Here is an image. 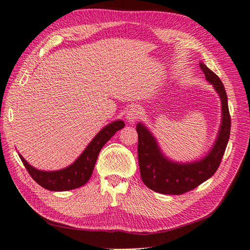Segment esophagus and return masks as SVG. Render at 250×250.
Segmentation results:
<instances>
[{"mask_svg": "<svg viewBox=\"0 0 250 250\" xmlns=\"http://www.w3.org/2000/svg\"><path fill=\"white\" fill-rule=\"evenodd\" d=\"M141 114H142V112H141V108L139 106H137V105L131 106L126 113V120L129 123H133V122H136L138 119H140Z\"/></svg>", "mask_w": 250, "mask_h": 250, "instance_id": "1", "label": "esophagus"}]
</instances>
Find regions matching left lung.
Wrapping results in <instances>:
<instances>
[{
	"label": "left lung",
	"mask_w": 250,
	"mask_h": 250,
	"mask_svg": "<svg viewBox=\"0 0 250 250\" xmlns=\"http://www.w3.org/2000/svg\"><path fill=\"white\" fill-rule=\"evenodd\" d=\"M205 79L210 83L221 100V124L217 138L209 151L195 161L177 162L167 158L158 140L143 123L137 124L138 157L141 177L144 184L163 194H182L194 189L211 178L220 166L230 134V114L225 87L219 77L204 63H200Z\"/></svg>",
	"instance_id": "8db88e82"
}]
</instances>
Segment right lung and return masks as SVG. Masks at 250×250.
Here are the masks:
<instances>
[{
    "instance_id": "add662e5",
    "label": "right lung",
    "mask_w": 250,
    "mask_h": 250,
    "mask_svg": "<svg viewBox=\"0 0 250 250\" xmlns=\"http://www.w3.org/2000/svg\"><path fill=\"white\" fill-rule=\"evenodd\" d=\"M125 126L122 120H117L106 125L87 145L84 151L72 164L59 170L46 171L37 169L31 166L21 154L19 153L27 171L39 185L51 191L72 190L85 185L90 179L99 153L103 146L108 142L114 133Z\"/></svg>"
}]
</instances>
